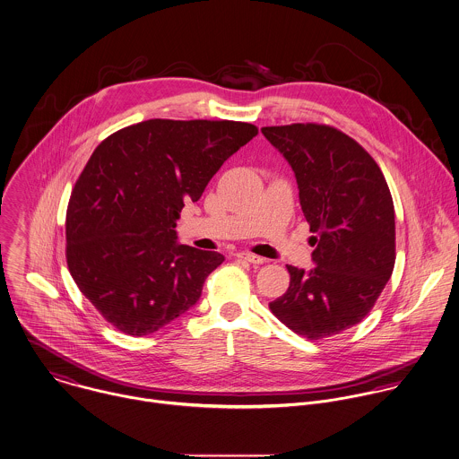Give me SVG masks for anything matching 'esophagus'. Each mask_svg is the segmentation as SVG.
Segmentation results:
<instances>
[{"label":"esophagus","instance_id":"obj_1","mask_svg":"<svg viewBox=\"0 0 459 459\" xmlns=\"http://www.w3.org/2000/svg\"><path fill=\"white\" fill-rule=\"evenodd\" d=\"M236 256H238V258H241V260H245V262L255 264V265H258V264H264V262H265L262 256H258V255L254 254H238Z\"/></svg>","mask_w":459,"mask_h":459}]
</instances>
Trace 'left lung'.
<instances>
[{
    "mask_svg": "<svg viewBox=\"0 0 459 459\" xmlns=\"http://www.w3.org/2000/svg\"><path fill=\"white\" fill-rule=\"evenodd\" d=\"M287 158L309 223L315 267L287 265L290 285L273 315L307 340L359 324L389 281L396 260L394 204L387 181L357 141L318 123L264 126Z\"/></svg>",
    "mask_w": 459,
    "mask_h": 459,
    "instance_id": "left-lung-1",
    "label": "left lung"
}]
</instances>
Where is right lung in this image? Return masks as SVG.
Instances as JSON below:
<instances>
[{
	"label": "right lung",
	"mask_w": 459,
	"mask_h": 459,
	"mask_svg": "<svg viewBox=\"0 0 459 459\" xmlns=\"http://www.w3.org/2000/svg\"><path fill=\"white\" fill-rule=\"evenodd\" d=\"M256 134L229 119H148L90 156L66 207L65 255L79 290L117 331L152 334L199 301L225 256L178 245L176 220Z\"/></svg>",
	"instance_id": "1"
}]
</instances>
